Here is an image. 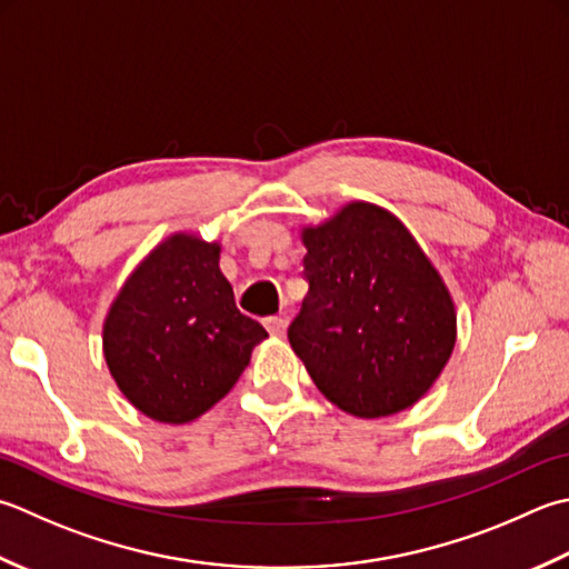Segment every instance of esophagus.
I'll return each instance as SVG.
<instances>
[{
    "label": "esophagus",
    "mask_w": 569,
    "mask_h": 569,
    "mask_svg": "<svg viewBox=\"0 0 569 569\" xmlns=\"http://www.w3.org/2000/svg\"><path fill=\"white\" fill-rule=\"evenodd\" d=\"M266 330L271 332V336H276V338H281L283 332H286V328H288V318L286 316H273V318H266Z\"/></svg>",
    "instance_id": "obj_1"
}]
</instances>
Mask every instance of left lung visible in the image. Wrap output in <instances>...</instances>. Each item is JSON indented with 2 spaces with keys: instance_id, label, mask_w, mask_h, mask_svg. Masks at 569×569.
Segmentation results:
<instances>
[{
  "instance_id": "obj_1",
  "label": "left lung",
  "mask_w": 569,
  "mask_h": 569,
  "mask_svg": "<svg viewBox=\"0 0 569 569\" xmlns=\"http://www.w3.org/2000/svg\"><path fill=\"white\" fill-rule=\"evenodd\" d=\"M300 239L308 296L288 340L310 380L360 419L419 402L456 342L453 300L427 253L370 202L345 204Z\"/></svg>"
}]
</instances>
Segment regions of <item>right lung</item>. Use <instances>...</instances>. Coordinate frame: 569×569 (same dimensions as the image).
Masks as SVG:
<instances>
[{"mask_svg": "<svg viewBox=\"0 0 569 569\" xmlns=\"http://www.w3.org/2000/svg\"><path fill=\"white\" fill-rule=\"evenodd\" d=\"M217 241L172 233L122 283L103 322V355L144 417L187 425L214 407L269 332L239 313Z\"/></svg>", "mask_w": 569, "mask_h": 569, "instance_id": "1", "label": "right lung"}]
</instances>
